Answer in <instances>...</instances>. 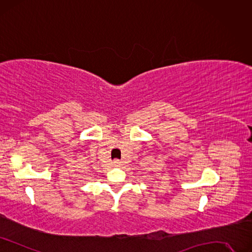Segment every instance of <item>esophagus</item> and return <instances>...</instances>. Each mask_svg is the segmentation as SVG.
<instances>
[{"instance_id":"obj_1","label":"esophagus","mask_w":252,"mask_h":252,"mask_svg":"<svg viewBox=\"0 0 252 252\" xmlns=\"http://www.w3.org/2000/svg\"><path fill=\"white\" fill-rule=\"evenodd\" d=\"M113 165H114V166H116V167H118V166H120V165H121V162H120L119 160H117V159H116V160H114V161H113Z\"/></svg>"}]
</instances>
